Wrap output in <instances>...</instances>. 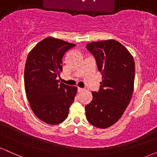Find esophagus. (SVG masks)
I'll list each match as a JSON object with an SVG mask.
<instances>
[{
	"instance_id": "esophagus-1",
	"label": "esophagus",
	"mask_w": 157,
	"mask_h": 157,
	"mask_svg": "<svg viewBox=\"0 0 157 157\" xmlns=\"http://www.w3.org/2000/svg\"><path fill=\"white\" fill-rule=\"evenodd\" d=\"M77 90H78V92H81V91H83V89H82V88H79L78 87V89H77Z\"/></svg>"
}]
</instances>
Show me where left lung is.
I'll list each match as a JSON object with an SVG mask.
<instances>
[{
    "label": "left lung",
    "instance_id": "obj_1",
    "mask_svg": "<svg viewBox=\"0 0 157 157\" xmlns=\"http://www.w3.org/2000/svg\"><path fill=\"white\" fill-rule=\"evenodd\" d=\"M86 48L94 56L101 72L98 92L86 105V116L91 125L107 128L121 118L134 91L135 63L133 56L115 40L91 42Z\"/></svg>",
    "mask_w": 157,
    "mask_h": 157
}]
</instances>
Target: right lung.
Returning a JSON list of instances; mask_svg holds the SVG:
<instances>
[{"label":"right lung","mask_w":157,"mask_h":157,"mask_svg":"<svg viewBox=\"0 0 157 157\" xmlns=\"http://www.w3.org/2000/svg\"><path fill=\"white\" fill-rule=\"evenodd\" d=\"M76 46L63 40L48 37L39 42L27 57L24 69L26 98L37 118L57 125L67 118L77 91L57 80L63 71V57Z\"/></svg>","instance_id":"add662e5"}]
</instances>
